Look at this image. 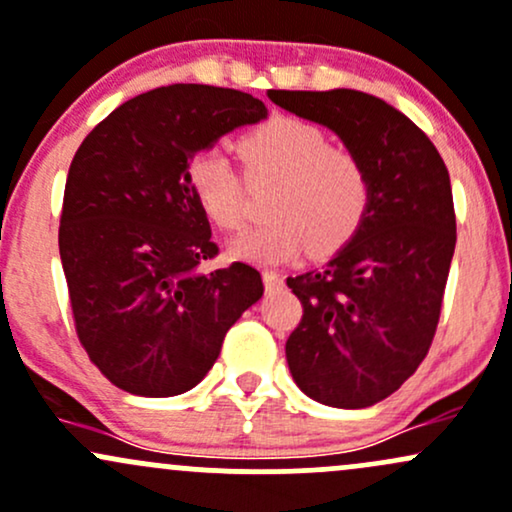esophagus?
I'll return each instance as SVG.
<instances>
[{
    "mask_svg": "<svg viewBox=\"0 0 512 512\" xmlns=\"http://www.w3.org/2000/svg\"><path fill=\"white\" fill-rule=\"evenodd\" d=\"M262 279H265L267 289H279V286L284 284V279L279 277L277 272H269V269H267V272H262Z\"/></svg>",
    "mask_w": 512,
    "mask_h": 512,
    "instance_id": "esophagus-1",
    "label": "esophagus"
}]
</instances>
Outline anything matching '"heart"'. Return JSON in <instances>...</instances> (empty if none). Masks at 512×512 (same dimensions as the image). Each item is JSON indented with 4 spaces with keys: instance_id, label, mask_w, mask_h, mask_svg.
Returning <instances> with one entry per match:
<instances>
[{
    "instance_id": "obj_1",
    "label": "heart",
    "mask_w": 512,
    "mask_h": 512,
    "mask_svg": "<svg viewBox=\"0 0 512 512\" xmlns=\"http://www.w3.org/2000/svg\"><path fill=\"white\" fill-rule=\"evenodd\" d=\"M250 182H274L265 226L230 243V255L255 265H279L303 247L330 252L345 245L372 204V177L355 150L330 145L323 128L274 116L238 143ZM187 182L201 211L223 230L245 223V184L223 148L199 150Z\"/></svg>"
}]
</instances>
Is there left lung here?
<instances>
[{
	"label": "left lung",
	"mask_w": 512,
	"mask_h": 512,
	"mask_svg": "<svg viewBox=\"0 0 512 512\" xmlns=\"http://www.w3.org/2000/svg\"><path fill=\"white\" fill-rule=\"evenodd\" d=\"M269 99L330 128L372 177V204L350 243L325 267L286 279L303 306L286 362L313 401L374 406L401 389L435 338L457 243L449 172L430 138L372 94L272 89Z\"/></svg>",
	"instance_id": "left-lung-1"
}]
</instances>
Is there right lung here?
I'll return each instance as SVG.
<instances>
[{"mask_svg": "<svg viewBox=\"0 0 512 512\" xmlns=\"http://www.w3.org/2000/svg\"><path fill=\"white\" fill-rule=\"evenodd\" d=\"M262 119L267 106L252 94L170 84L111 111L72 157L60 260L77 338L119 389H194L230 325L262 299L255 267L199 269L218 247L187 182L199 150Z\"/></svg>", "mask_w": 512, "mask_h": 512, "instance_id": "add662e5", "label": "right lung"}]
</instances>
